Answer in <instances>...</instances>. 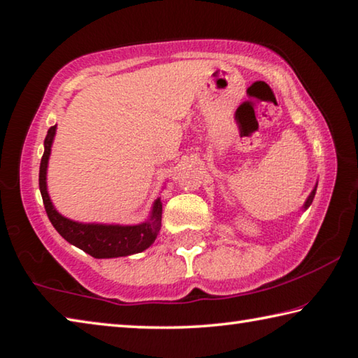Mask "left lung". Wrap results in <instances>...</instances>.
I'll use <instances>...</instances> for the list:
<instances>
[{"instance_id":"left-lung-1","label":"left lung","mask_w":358,"mask_h":358,"mask_svg":"<svg viewBox=\"0 0 358 358\" xmlns=\"http://www.w3.org/2000/svg\"><path fill=\"white\" fill-rule=\"evenodd\" d=\"M314 195H315V187H314V190L311 192V195L308 196V200H306V203H304V209H308L309 206H311V203H313V200H314Z\"/></svg>"}]
</instances>
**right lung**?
<instances>
[{"mask_svg":"<svg viewBox=\"0 0 358 358\" xmlns=\"http://www.w3.org/2000/svg\"><path fill=\"white\" fill-rule=\"evenodd\" d=\"M57 125L50 127L44 139V154L39 166V190L43 195L47 217L55 230L69 244L82 249L95 259H114L138 254L155 241L162 227V201L155 200L150 219L139 225H104V224H79V222L63 217L52 204L47 193V163H49L52 141L55 136Z\"/></svg>","mask_w":358,"mask_h":358,"instance_id":"add662e5","label":"right lung"}]
</instances>
